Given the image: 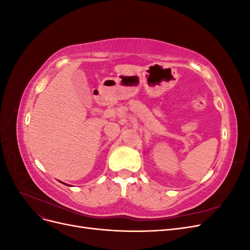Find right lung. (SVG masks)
Listing matches in <instances>:
<instances>
[{"instance_id": "add662e5", "label": "right lung", "mask_w": 250, "mask_h": 250, "mask_svg": "<svg viewBox=\"0 0 250 250\" xmlns=\"http://www.w3.org/2000/svg\"><path fill=\"white\" fill-rule=\"evenodd\" d=\"M62 184H63V183H62ZM64 185H65V184H64Z\"/></svg>"}]
</instances>
